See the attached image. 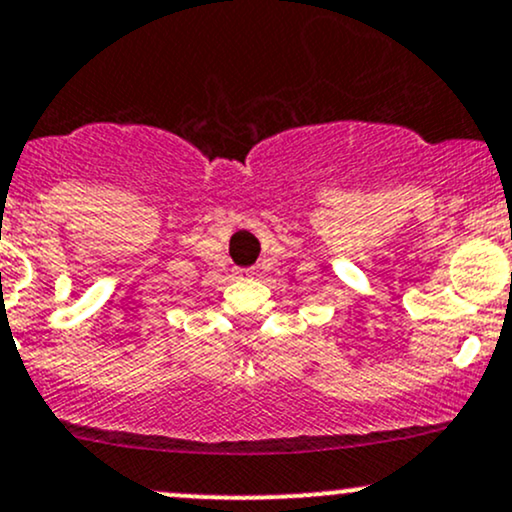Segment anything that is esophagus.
<instances>
[{
    "label": "esophagus",
    "mask_w": 512,
    "mask_h": 512,
    "mask_svg": "<svg viewBox=\"0 0 512 512\" xmlns=\"http://www.w3.org/2000/svg\"><path fill=\"white\" fill-rule=\"evenodd\" d=\"M238 277L250 279V277H255V272H252V269H238Z\"/></svg>",
    "instance_id": "esophagus-1"
}]
</instances>
